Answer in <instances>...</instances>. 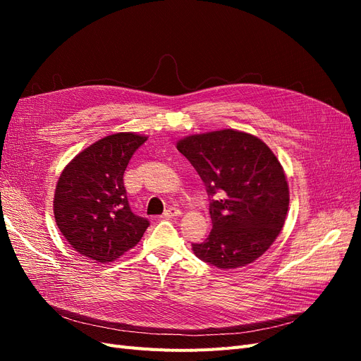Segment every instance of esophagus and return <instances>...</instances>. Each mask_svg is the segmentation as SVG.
Listing matches in <instances>:
<instances>
[{"instance_id": "esophagus-1", "label": "esophagus", "mask_w": 361, "mask_h": 361, "mask_svg": "<svg viewBox=\"0 0 361 361\" xmlns=\"http://www.w3.org/2000/svg\"><path fill=\"white\" fill-rule=\"evenodd\" d=\"M180 211L178 207H169V209L162 214V218H174V216H179Z\"/></svg>"}]
</instances>
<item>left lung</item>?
Instances as JSON below:
<instances>
[{
	"mask_svg": "<svg viewBox=\"0 0 361 361\" xmlns=\"http://www.w3.org/2000/svg\"><path fill=\"white\" fill-rule=\"evenodd\" d=\"M178 150L199 173L211 200L212 231L192 244L194 255L220 269L255 262L276 241L289 207L277 157L257 137L235 129L190 135Z\"/></svg>",
	"mask_w": 361,
	"mask_h": 361,
	"instance_id": "8db88e82",
	"label": "left lung"
}]
</instances>
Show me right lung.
<instances>
[{
	"instance_id": "right-lung-1",
	"label": "right lung",
	"mask_w": 361,
	"mask_h": 361,
	"mask_svg": "<svg viewBox=\"0 0 361 361\" xmlns=\"http://www.w3.org/2000/svg\"><path fill=\"white\" fill-rule=\"evenodd\" d=\"M147 138L133 133L108 135L76 155L63 170L54 195V216L80 255L113 262L135 247L149 227L128 202L123 173Z\"/></svg>"
}]
</instances>
